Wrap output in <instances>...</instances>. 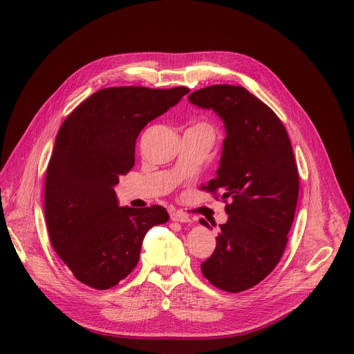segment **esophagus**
Instances as JSON below:
<instances>
[{
	"label": "esophagus",
	"mask_w": 354,
	"mask_h": 354,
	"mask_svg": "<svg viewBox=\"0 0 354 354\" xmlns=\"http://www.w3.org/2000/svg\"><path fill=\"white\" fill-rule=\"evenodd\" d=\"M171 219L176 222H191V216L182 211H175L171 214Z\"/></svg>",
	"instance_id": "obj_1"
}]
</instances>
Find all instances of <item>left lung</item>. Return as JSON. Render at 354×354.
Segmentation results:
<instances>
[{
	"mask_svg": "<svg viewBox=\"0 0 354 354\" xmlns=\"http://www.w3.org/2000/svg\"><path fill=\"white\" fill-rule=\"evenodd\" d=\"M189 102L216 111L227 129L216 178L202 189L231 199L228 221L201 271L219 290L241 292L280 263L299 199V169L283 122L243 86H208L191 93ZM201 224L209 228L205 219Z\"/></svg>",
	"mask_w": 354,
	"mask_h": 354,
	"instance_id": "left-lung-1",
	"label": "left lung"
}]
</instances>
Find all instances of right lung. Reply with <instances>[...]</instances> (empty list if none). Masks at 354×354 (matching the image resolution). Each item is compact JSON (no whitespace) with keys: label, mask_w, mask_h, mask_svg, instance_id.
Here are the masks:
<instances>
[{"label":"right lung","mask_w":354,"mask_h":354,"mask_svg":"<svg viewBox=\"0 0 354 354\" xmlns=\"http://www.w3.org/2000/svg\"><path fill=\"white\" fill-rule=\"evenodd\" d=\"M187 93L107 87L63 122L47 166L44 214L54 251L80 283L115 287L138 266L146 232L169 219L160 205L119 208L115 187L135 165L140 130Z\"/></svg>","instance_id":"right-lung-1"}]
</instances>
